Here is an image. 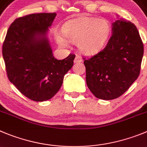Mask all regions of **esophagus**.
I'll list each match as a JSON object with an SVG mask.
<instances>
[{"instance_id": "34e87169", "label": "esophagus", "mask_w": 147, "mask_h": 147, "mask_svg": "<svg viewBox=\"0 0 147 147\" xmlns=\"http://www.w3.org/2000/svg\"><path fill=\"white\" fill-rule=\"evenodd\" d=\"M74 62L75 63L83 62V59L81 58V57H80V56H79V55H77L76 57H75V59H74Z\"/></svg>"}]
</instances>
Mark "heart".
<instances>
[{
	"mask_svg": "<svg viewBox=\"0 0 147 147\" xmlns=\"http://www.w3.org/2000/svg\"><path fill=\"white\" fill-rule=\"evenodd\" d=\"M112 27L108 20L91 16H82L69 20L63 27V33L56 32L55 39L62 47L68 41L78 43V49L86 55H94L105 47L109 39Z\"/></svg>",
	"mask_w": 147,
	"mask_h": 147,
	"instance_id": "obj_1",
	"label": "heart"
}]
</instances>
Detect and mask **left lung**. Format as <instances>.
Returning <instances> with one entry per match:
<instances>
[{"label":"left lung","instance_id":"obj_1","mask_svg":"<svg viewBox=\"0 0 147 147\" xmlns=\"http://www.w3.org/2000/svg\"><path fill=\"white\" fill-rule=\"evenodd\" d=\"M143 55L136 27L121 18L116 20L106 47L84 61L86 83L91 93L104 100L123 95L138 78Z\"/></svg>","mask_w":147,"mask_h":147}]
</instances>
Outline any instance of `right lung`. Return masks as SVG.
<instances>
[{"mask_svg": "<svg viewBox=\"0 0 147 147\" xmlns=\"http://www.w3.org/2000/svg\"><path fill=\"white\" fill-rule=\"evenodd\" d=\"M56 13H32L10 25L3 44V57L9 80L35 101L51 98L73 66L75 55L58 60L53 56L47 35Z\"/></svg>", "mask_w": 147, "mask_h": 147, "instance_id": "1", "label": "right lung"}]
</instances>
